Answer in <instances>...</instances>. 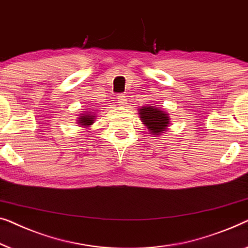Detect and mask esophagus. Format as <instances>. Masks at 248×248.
<instances>
[{
	"instance_id": "obj_1",
	"label": "esophagus",
	"mask_w": 248,
	"mask_h": 248,
	"mask_svg": "<svg viewBox=\"0 0 248 248\" xmlns=\"http://www.w3.org/2000/svg\"><path fill=\"white\" fill-rule=\"evenodd\" d=\"M118 103L120 104V106H125V103H127V99H125V96H124V94H119V95H118Z\"/></svg>"
}]
</instances>
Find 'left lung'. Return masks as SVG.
Returning a JSON list of instances; mask_svg holds the SVG:
<instances>
[{
  "label": "left lung",
  "instance_id": "8db88e82",
  "mask_svg": "<svg viewBox=\"0 0 248 248\" xmlns=\"http://www.w3.org/2000/svg\"><path fill=\"white\" fill-rule=\"evenodd\" d=\"M138 114L141 123L147 127L148 131L155 137H158L166 131L170 125V116L158 107L145 106L138 109Z\"/></svg>",
  "mask_w": 248,
  "mask_h": 248
}]
</instances>
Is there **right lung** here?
I'll list each match as a JSON object with an SVG mask.
<instances>
[{"label":"right lung","mask_w":248,"mask_h":248,"mask_svg":"<svg viewBox=\"0 0 248 248\" xmlns=\"http://www.w3.org/2000/svg\"><path fill=\"white\" fill-rule=\"evenodd\" d=\"M94 121H95V114L93 112H90V111L83 112L78 118V124L82 128H90L94 124Z\"/></svg>","instance_id":"1"}]
</instances>
